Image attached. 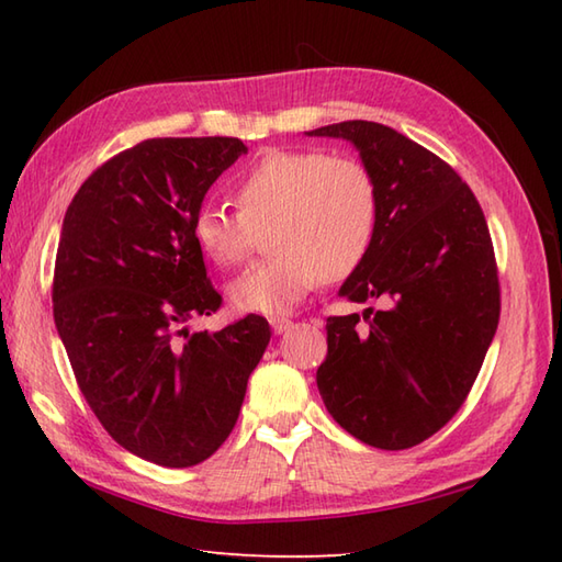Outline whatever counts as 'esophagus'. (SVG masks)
<instances>
[{"instance_id":"34e87169","label":"esophagus","mask_w":562,"mask_h":562,"mask_svg":"<svg viewBox=\"0 0 562 562\" xmlns=\"http://www.w3.org/2000/svg\"><path fill=\"white\" fill-rule=\"evenodd\" d=\"M270 326H272V330L274 333H278V336H280V333H288L294 324H292V321L290 318H282V316H274L272 321H270Z\"/></svg>"}]
</instances>
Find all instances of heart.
I'll list each match as a JSON object with an SVG mask.
<instances>
[{
  "mask_svg": "<svg viewBox=\"0 0 562 562\" xmlns=\"http://www.w3.org/2000/svg\"><path fill=\"white\" fill-rule=\"evenodd\" d=\"M234 198L238 210L202 205L193 236L214 266L236 268L268 234L270 256L229 288L238 312L290 314L321 280L350 278L374 246L379 190L372 171L355 157L272 149L238 173Z\"/></svg>",
  "mask_w": 562,
  "mask_h": 562,
  "instance_id": "obj_1",
  "label": "heart"
}]
</instances>
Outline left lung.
<instances>
[{
	"mask_svg": "<svg viewBox=\"0 0 562 562\" xmlns=\"http://www.w3.org/2000/svg\"><path fill=\"white\" fill-rule=\"evenodd\" d=\"M360 149L379 190V229L340 294L379 302L328 316L316 384L328 413L369 447L420 445L459 413L499 321V280L485 214L437 154L369 121L312 130Z\"/></svg>",
	"mask_w": 562,
	"mask_h": 562,
	"instance_id": "8db88e82",
	"label": "left lung"
}]
</instances>
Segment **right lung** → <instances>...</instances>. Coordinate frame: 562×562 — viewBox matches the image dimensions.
I'll list each match as a JSON object with an SVG mask.
<instances>
[{"instance_id": "right-lung-1", "label": "right lung", "mask_w": 562, "mask_h": 562, "mask_svg": "<svg viewBox=\"0 0 562 562\" xmlns=\"http://www.w3.org/2000/svg\"><path fill=\"white\" fill-rule=\"evenodd\" d=\"M246 151L236 137L139 142L81 183L59 234L53 314L79 391L117 445L166 469L224 445L270 342L256 314L183 328L222 306L193 220Z\"/></svg>"}]
</instances>
